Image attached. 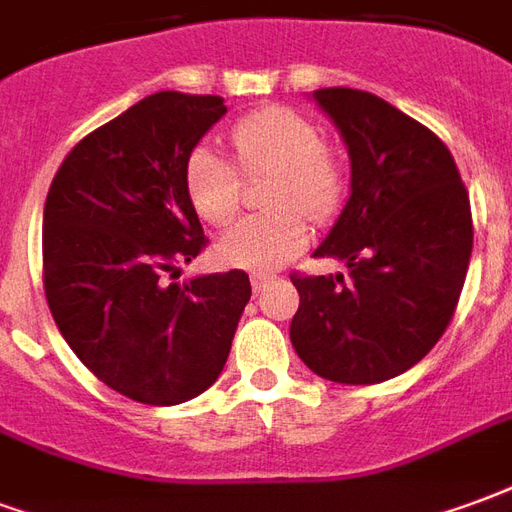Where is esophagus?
Here are the masks:
<instances>
[{"instance_id":"34e87169","label":"esophagus","mask_w":512,"mask_h":512,"mask_svg":"<svg viewBox=\"0 0 512 512\" xmlns=\"http://www.w3.org/2000/svg\"><path fill=\"white\" fill-rule=\"evenodd\" d=\"M270 275H253L251 278V286H253V292H261V289H267L270 286Z\"/></svg>"}]
</instances>
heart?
Here are the masks:
<instances>
[{"label": "heart", "mask_w": 512, "mask_h": 512, "mask_svg": "<svg viewBox=\"0 0 512 512\" xmlns=\"http://www.w3.org/2000/svg\"><path fill=\"white\" fill-rule=\"evenodd\" d=\"M242 169L275 171L267 215L242 218L218 240V259L229 267L270 272L308 245L316 223L333 220L346 199V174L324 149L322 130L292 108L272 106L240 119L231 130ZM185 193L201 220L226 226L242 201L240 169L220 149L199 144L185 160Z\"/></svg>", "instance_id": "1"}]
</instances>
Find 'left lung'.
Wrapping results in <instances>:
<instances>
[{
	"instance_id": "1",
	"label": "left lung",
	"mask_w": 512,
	"mask_h": 512,
	"mask_svg": "<svg viewBox=\"0 0 512 512\" xmlns=\"http://www.w3.org/2000/svg\"><path fill=\"white\" fill-rule=\"evenodd\" d=\"M341 133L349 199L313 256L343 275L292 283L289 338L313 374L379 384L420 363L442 338L472 256V212L450 149L404 111L360 89H316Z\"/></svg>"
}]
</instances>
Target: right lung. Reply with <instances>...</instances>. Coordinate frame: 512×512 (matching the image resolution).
Returning a JSON list of instances; mask_svg holds the SVG:
<instances>
[{"label":"right lung","mask_w":512,"mask_h":512,"mask_svg":"<svg viewBox=\"0 0 512 512\" xmlns=\"http://www.w3.org/2000/svg\"><path fill=\"white\" fill-rule=\"evenodd\" d=\"M223 114L218 95L155 92L81 138L48 190L51 316L78 360L138 404L204 393L251 300L242 270L166 281L204 245L185 160Z\"/></svg>","instance_id":"obj_1"}]
</instances>
